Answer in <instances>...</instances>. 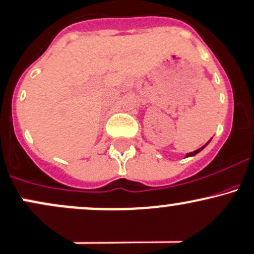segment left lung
Instances as JSON below:
<instances>
[{"label": "left lung", "mask_w": 254, "mask_h": 254, "mask_svg": "<svg viewBox=\"0 0 254 254\" xmlns=\"http://www.w3.org/2000/svg\"><path fill=\"white\" fill-rule=\"evenodd\" d=\"M206 146V144H205ZM205 146L204 147H201V148H199V149H196V150H194V152H191V153H188V154H187V157H193V155H195V154H197V153L200 152V150L201 149H204L205 148Z\"/></svg>", "instance_id": "8db88e82"}]
</instances>
